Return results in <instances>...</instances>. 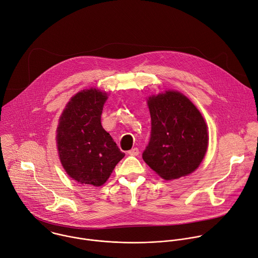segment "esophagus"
<instances>
[{
    "label": "esophagus",
    "mask_w": 258,
    "mask_h": 258,
    "mask_svg": "<svg viewBox=\"0 0 258 258\" xmlns=\"http://www.w3.org/2000/svg\"><path fill=\"white\" fill-rule=\"evenodd\" d=\"M128 154H129V156H138L139 149L137 147H134V148H132L128 151Z\"/></svg>",
    "instance_id": "1"
}]
</instances>
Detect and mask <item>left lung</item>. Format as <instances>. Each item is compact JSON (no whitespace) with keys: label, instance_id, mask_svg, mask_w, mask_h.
Wrapping results in <instances>:
<instances>
[{"label":"left lung","instance_id":"obj_1","mask_svg":"<svg viewBox=\"0 0 258 258\" xmlns=\"http://www.w3.org/2000/svg\"><path fill=\"white\" fill-rule=\"evenodd\" d=\"M150 138L143 161L165 180L194 172L207 152V124L192 102L178 91L148 98Z\"/></svg>","mask_w":258,"mask_h":258}]
</instances>
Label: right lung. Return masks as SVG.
Wrapping results in <instances>:
<instances>
[{
  "label": "right lung",
  "mask_w": 258,
  "mask_h": 258,
  "mask_svg": "<svg viewBox=\"0 0 258 258\" xmlns=\"http://www.w3.org/2000/svg\"><path fill=\"white\" fill-rule=\"evenodd\" d=\"M108 96L96 89L74 95L64 110L57 130L59 156L66 173L75 181L101 186L124 158L100 123Z\"/></svg>",
  "instance_id": "obj_1"
}]
</instances>
